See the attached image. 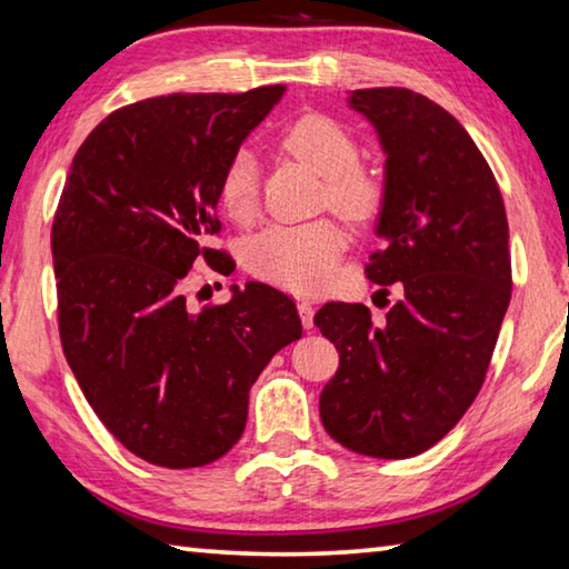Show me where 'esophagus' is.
<instances>
[{"instance_id": "1", "label": "esophagus", "mask_w": 569, "mask_h": 569, "mask_svg": "<svg viewBox=\"0 0 569 569\" xmlns=\"http://www.w3.org/2000/svg\"><path fill=\"white\" fill-rule=\"evenodd\" d=\"M299 317H301L303 329H311L313 327V303L311 301H301L299 303Z\"/></svg>"}]
</instances>
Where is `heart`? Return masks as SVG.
Wrapping results in <instances>:
<instances>
[{
    "instance_id": "obj_1",
    "label": "heart",
    "mask_w": 569,
    "mask_h": 569,
    "mask_svg": "<svg viewBox=\"0 0 569 569\" xmlns=\"http://www.w3.org/2000/svg\"><path fill=\"white\" fill-rule=\"evenodd\" d=\"M283 149L323 177V200L351 222L375 218L382 207V179L359 164L355 131L323 113H303L281 137ZM258 161L238 149L228 159L218 197L232 220L246 222L258 207ZM345 252V236L329 220L303 224H270L248 242L246 263L252 273L293 293H311L329 286Z\"/></svg>"
}]
</instances>
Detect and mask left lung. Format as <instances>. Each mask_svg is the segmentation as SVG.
I'll use <instances>...</instances> for the list:
<instances>
[{
    "label": "left lung",
    "mask_w": 569,
    "mask_h": 569,
    "mask_svg": "<svg viewBox=\"0 0 569 569\" xmlns=\"http://www.w3.org/2000/svg\"><path fill=\"white\" fill-rule=\"evenodd\" d=\"M349 106L385 151L372 283H402L382 321L323 303L313 323L339 351L321 390L329 436L372 458H412L479 395L511 299L509 222L491 167L446 108L408 88L355 90ZM387 291V288H382Z\"/></svg>",
    "instance_id": "8db88e82"
}]
</instances>
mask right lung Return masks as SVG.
Listing matches in <instances>:
<instances>
[{
    "instance_id": "right-lung-1",
    "label": "right lung",
    "mask_w": 569,
    "mask_h": 569,
    "mask_svg": "<svg viewBox=\"0 0 569 569\" xmlns=\"http://www.w3.org/2000/svg\"><path fill=\"white\" fill-rule=\"evenodd\" d=\"M286 86L171 93L123 106L80 143L52 222L62 351L90 408L123 448L164 468L218 461L238 443L252 382L301 339L286 293L232 286L192 311L189 268L230 273L218 184Z\"/></svg>"
}]
</instances>
